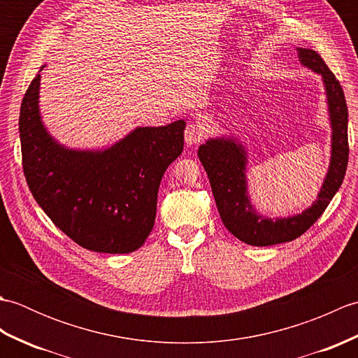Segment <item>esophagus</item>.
I'll return each mask as SVG.
<instances>
[{"label":"esophagus","mask_w":358,"mask_h":358,"mask_svg":"<svg viewBox=\"0 0 358 358\" xmlns=\"http://www.w3.org/2000/svg\"><path fill=\"white\" fill-rule=\"evenodd\" d=\"M204 127L199 123H189L185 129V141L189 146H194V144H199L204 138Z\"/></svg>","instance_id":"1"}]
</instances>
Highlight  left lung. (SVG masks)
I'll return each mask as SVG.
<instances>
[{
  "mask_svg": "<svg viewBox=\"0 0 358 358\" xmlns=\"http://www.w3.org/2000/svg\"><path fill=\"white\" fill-rule=\"evenodd\" d=\"M303 66L320 73L328 94L331 126H332V157L329 172L318 194L317 201L289 218H262L250 206L246 189V152L241 144L231 138L209 140L201 144L199 158L208 172L217 208L227 231L250 246H272L299 238L322 217L324 209L343 183L348 158V108L343 89L323 58L315 50L296 49Z\"/></svg>",
  "mask_w": 358,
  "mask_h": 358,
  "instance_id": "obj_1",
  "label": "left lung"
}]
</instances>
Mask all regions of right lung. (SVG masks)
<instances>
[{
    "mask_svg": "<svg viewBox=\"0 0 358 358\" xmlns=\"http://www.w3.org/2000/svg\"><path fill=\"white\" fill-rule=\"evenodd\" d=\"M40 78L20 110L22 171L34 199L58 229L81 248L129 254L144 245L155 223L164 171L183 152V120L138 127L106 150H72L45 132L38 112Z\"/></svg>",
    "mask_w": 358,
    "mask_h": 358,
    "instance_id": "1",
    "label": "right lung"
}]
</instances>
